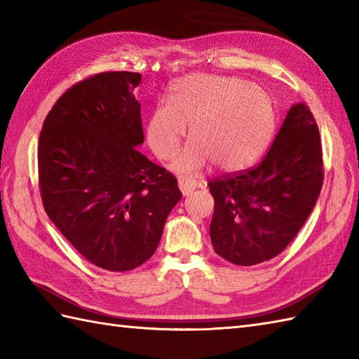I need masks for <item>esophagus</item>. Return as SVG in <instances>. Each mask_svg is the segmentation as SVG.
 I'll return each mask as SVG.
<instances>
[{"label": "esophagus", "mask_w": 359, "mask_h": 359, "mask_svg": "<svg viewBox=\"0 0 359 359\" xmlns=\"http://www.w3.org/2000/svg\"><path fill=\"white\" fill-rule=\"evenodd\" d=\"M197 187H199V184H197V182L193 180V179H180L179 180L180 191H182V194L187 196V197L191 196Z\"/></svg>", "instance_id": "obj_1"}]
</instances>
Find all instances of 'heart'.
Masks as SVG:
<instances>
[{
	"label": "heart",
	"instance_id": "b5f03b06",
	"mask_svg": "<svg viewBox=\"0 0 359 359\" xmlns=\"http://www.w3.org/2000/svg\"><path fill=\"white\" fill-rule=\"evenodd\" d=\"M168 103L158 104L147 123V140L172 170L196 172L211 162L225 172L241 171L261 157L276 133L278 112L265 89L239 77L191 74L175 80Z\"/></svg>",
	"mask_w": 359,
	"mask_h": 359
}]
</instances>
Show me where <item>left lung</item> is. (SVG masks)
<instances>
[{"instance_id": "left-lung-1", "label": "left lung", "mask_w": 359, "mask_h": 359, "mask_svg": "<svg viewBox=\"0 0 359 359\" xmlns=\"http://www.w3.org/2000/svg\"><path fill=\"white\" fill-rule=\"evenodd\" d=\"M323 149L316 120L296 103L259 165L210 179L215 215L210 236L225 261L250 266L285 250L321 193Z\"/></svg>"}]
</instances>
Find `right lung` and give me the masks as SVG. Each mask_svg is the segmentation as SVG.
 I'll list each match as a JSON object with an SVG mask.
<instances>
[{
  "label": "right lung",
  "instance_id": "1",
  "mask_svg": "<svg viewBox=\"0 0 359 359\" xmlns=\"http://www.w3.org/2000/svg\"><path fill=\"white\" fill-rule=\"evenodd\" d=\"M137 72H103L58 98L38 140L44 210L89 262L128 271L147 262L182 193L171 172L139 152Z\"/></svg>",
  "mask_w": 359,
  "mask_h": 359
}]
</instances>
